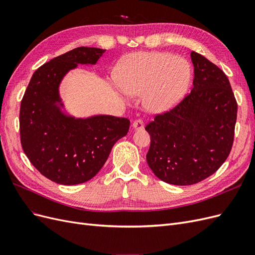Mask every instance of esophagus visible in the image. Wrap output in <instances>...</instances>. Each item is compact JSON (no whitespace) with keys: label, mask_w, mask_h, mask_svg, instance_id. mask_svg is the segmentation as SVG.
<instances>
[{"label":"esophagus","mask_w":255,"mask_h":255,"mask_svg":"<svg viewBox=\"0 0 255 255\" xmlns=\"http://www.w3.org/2000/svg\"><path fill=\"white\" fill-rule=\"evenodd\" d=\"M133 128L135 129H142L144 128V122L142 119H136L133 122Z\"/></svg>","instance_id":"esophagus-1"}]
</instances>
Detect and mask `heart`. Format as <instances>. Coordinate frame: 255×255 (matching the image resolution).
Here are the masks:
<instances>
[{
	"label": "heart",
	"mask_w": 255,
	"mask_h": 255,
	"mask_svg": "<svg viewBox=\"0 0 255 255\" xmlns=\"http://www.w3.org/2000/svg\"><path fill=\"white\" fill-rule=\"evenodd\" d=\"M191 80L186 59L164 52H137L121 61L116 71L118 86L129 96H145L146 107L163 113L180 101Z\"/></svg>",
	"instance_id": "obj_1"
}]
</instances>
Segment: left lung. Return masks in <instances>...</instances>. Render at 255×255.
Instances as JSON below:
<instances>
[{"mask_svg": "<svg viewBox=\"0 0 255 255\" xmlns=\"http://www.w3.org/2000/svg\"><path fill=\"white\" fill-rule=\"evenodd\" d=\"M191 91L173 109L156 114L146 163L158 179L192 185L218 170L232 150L237 102L228 76L195 51Z\"/></svg>", "mask_w": 255, "mask_h": 255, "instance_id": "1", "label": "left lung"}]
</instances>
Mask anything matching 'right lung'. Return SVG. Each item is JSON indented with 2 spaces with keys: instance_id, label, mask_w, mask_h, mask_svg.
<instances>
[{
  "instance_id": "right-lung-1",
  "label": "right lung",
  "mask_w": 255,
  "mask_h": 255,
  "mask_svg": "<svg viewBox=\"0 0 255 255\" xmlns=\"http://www.w3.org/2000/svg\"><path fill=\"white\" fill-rule=\"evenodd\" d=\"M106 50L80 47L51 59L34 72L20 106L22 149L42 175L57 184L92 179L113 145L128 132L129 120L115 116L74 119L61 114L58 86L78 64H96Z\"/></svg>"
}]
</instances>
